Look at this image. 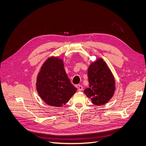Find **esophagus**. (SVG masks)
Segmentation results:
<instances>
[{
  "label": "esophagus",
  "mask_w": 146,
  "mask_h": 146,
  "mask_svg": "<svg viewBox=\"0 0 146 146\" xmlns=\"http://www.w3.org/2000/svg\"><path fill=\"white\" fill-rule=\"evenodd\" d=\"M78 90L79 92L82 91L83 90V87L81 86V85H78Z\"/></svg>",
  "instance_id": "obj_1"
}]
</instances>
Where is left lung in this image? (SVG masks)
I'll return each instance as SVG.
<instances>
[{"mask_svg": "<svg viewBox=\"0 0 146 146\" xmlns=\"http://www.w3.org/2000/svg\"><path fill=\"white\" fill-rule=\"evenodd\" d=\"M89 86L84 90L86 95L96 106L107 103L114 93L115 86L113 75L103 59L99 58L88 68Z\"/></svg>", "mask_w": 146, "mask_h": 146, "instance_id": "8db88e82", "label": "left lung"}]
</instances>
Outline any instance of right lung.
<instances>
[{
	"instance_id": "obj_1",
	"label": "right lung",
	"mask_w": 146,
	"mask_h": 146,
	"mask_svg": "<svg viewBox=\"0 0 146 146\" xmlns=\"http://www.w3.org/2000/svg\"><path fill=\"white\" fill-rule=\"evenodd\" d=\"M36 86L42 100L56 107L65 105L77 90L67 76L63 60L57 57H49L44 63L38 73Z\"/></svg>"
}]
</instances>
